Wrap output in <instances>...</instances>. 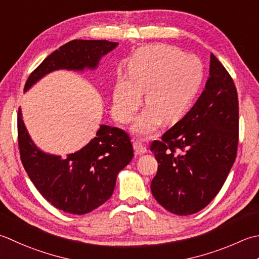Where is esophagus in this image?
<instances>
[{
	"mask_svg": "<svg viewBox=\"0 0 259 259\" xmlns=\"http://www.w3.org/2000/svg\"><path fill=\"white\" fill-rule=\"evenodd\" d=\"M134 149L136 151V154H139V155H143L147 153V147L144 146L139 141H135L134 143Z\"/></svg>",
	"mask_w": 259,
	"mask_h": 259,
	"instance_id": "obj_1",
	"label": "esophagus"
}]
</instances>
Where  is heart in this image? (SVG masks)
Here are the masks:
<instances>
[{
	"label": "heart",
	"instance_id": "heart-1",
	"mask_svg": "<svg viewBox=\"0 0 259 259\" xmlns=\"http://www.w3.org/2000/svg\"><path fill=\"white\" fill-rule=\"evenodd\" d=\"M129 79L119 77L113 89L112 113L121 123H129L141 103L148 105L137 119L134 134L147 138L161 121L175 123L187 113L203 82L201 60L174 46L158 44L137 50L128 63Z\"/></svg>",
	"mask_w": 259,
	"mask_h": 259
}]
</instances>
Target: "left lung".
Segmentation results:
<instances>
[{"label": "left lung", "instance_id": "8db88e82", "mask_svg": "<svg viewBox=\"0 0 259 259\" xmlns=\"http://www.w3.org/2000/svg\"><path fill=\"white\" fill-rule=\"evenodd\" d=\"M239 136L238 94L213 54L205 89L189 112L151 143L158 161L151 193L177 215L196 213L219 193L235 163Z\"/></svg>", "mask_w": 259, "mask_h": 259}]
</instances>
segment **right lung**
Segmentation results:
<instances>
[{
	"label": "right lung",
	"mask_w": 259,
	"mask_h": 259,
	"mask_svg": "<svg viewBox=\"0 0 259 259\" xmlns=\"http://www.w3.org/2000/svg\"><path fill=\"white\" fill-rule=\"evenodd\" d=\"M116 46L118 42L108 40H72L50 54L30 74L24 91L54 70L94 69ZM18 143L24 169L40 194L57 209L78 215L110 199L118 173L134 158L129 135L104 124L88 145L65 158L46 154L30 138L20 109Z\"/></svg>",
	"instance_id": "1"
}]
</instances>
